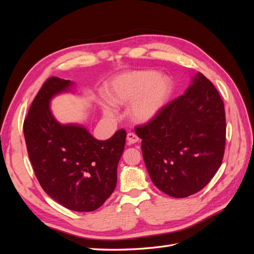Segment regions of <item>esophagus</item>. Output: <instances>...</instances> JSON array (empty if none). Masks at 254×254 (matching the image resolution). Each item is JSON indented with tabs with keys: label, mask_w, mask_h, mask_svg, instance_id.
I'll return each instance as SVG.
<instances>
[{
	"label": "esophagus",
	"mask_w": 254,
	"mask_h": 254,
	"mask_svg": "<svg viewBox=\"0 0 254 254\" xmlns=\"http://www.w3.org/2000/svg\"><path fill=\"white\" fill-rule=\"evenodd\" d=\"M139 136H137L135 133H133V132H129L128 134H127V142L129 143V144H135L136 142H139Z\"/></svg>",
	"instance_id": "1"
}]
</instances>
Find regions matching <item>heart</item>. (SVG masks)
<instances>
[{"label":"heart","instance_id":"1","mask_svg":"<svg viewBox=\"0 0 254 254\" xmlns=\"http://www.w3.org/2000/svg\"><path fill=\"white\" fill-rule=\"evenodd\" d=\"M172 94V82L153 71H134L117 76L109 84L108 99L101 103L106 118L113 119L114 105L130 106V117L140 123L152 121L163 109Z\"/></svg>","mask_w":254,"mask_h":254}]
</instances>
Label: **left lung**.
Instances as JSON below:
<instances>
[{
    "mask_svg": "<svg viewBox=\"0 0 254 254\" xmlns=\"http://www.w3.org/2000/svg\"><path fill=\"white\" fill-rule=\"evenodd\" d=\"M153 184L163 193L184 198L202 190L224 158V102L213 83L197 73L186 93L157 117L135 128Z\"/></svg>",
    "mask_w": 254,
    "mask_h": 254,
    "instance_id": "obj_1",
    "label": "left lung"
}]
</instances>
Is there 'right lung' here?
Instances as JSON below:
<instances>
[{
    "label": "right lung",
    "mask_w": 254,
    "mask_h": 254,
    "mask_svg": "<svg viewBox=\"0 0 254 254\" xmlns=\"http://www.w3.org/2000/svg\"><path fill=\"white\" fill-rule=\"evenodd\" d=\"M71 80L51 77L38 92L23 124L28 157L40 186L68 210L92 212L117 187L126 131L96 140L79 124H60L51 110L58 94L73 92Z\"/></svg>",
    "instance_id": "add662e5"
}]
</instances>
